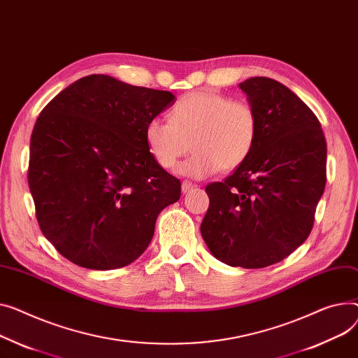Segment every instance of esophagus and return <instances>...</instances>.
Here are the masks:
<instances>
[{
    "mask_svg": "<svg viewBox=\"0 0 358 358\" xmlns=\"http://www.w3.org/2000/svg\"><path fill=\"white\" fill-rule=\"evenodd\" d=\"M193 188H194V184H193V182H189V181H182V184H181L182 193H188L189 189H193Z\"/></svg>",
    "mask_w": 358,
    "mask_h": 358,
    "instance_id": "1",
    "label": "esophagus"
}]
</instances>
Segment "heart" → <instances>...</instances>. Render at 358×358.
Segmentation results:
<instances>
[{
	"label": "heart",
	"instance_id": "obj_1",
	"mask_svg": "<svg viewBox=\"0 0 358 358\" xmlns=\"http://www.w3.org/2000/svg\"><path fill=\"white\" fill-rule=\"evenodd\" d=\"M259 134L256 109L246 101L222 93L193 92L170 110V122L154 117L145 127V142L154 161L171 170L189 150L194 154L178 166V173L207 178L233 171L249 158Z\"/></svg>",
	"mask_w": 358,
	"mask_h": 358
}]
</instances>
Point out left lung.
<instances>
[{
	"label": "left lung",
	"mask_w": 358,
	"mask_h": 358,
	"mask_svg": "<svg viewBox=\"0 0 358 358\" xmlns=\"http://www.w3.org/2000/svg\"><path fill=\"white\" fill-rule=\"evenodd\" d=\"M259 117L249 158L223 182H210L201 236L230 266L266 268L309 236L327 182V142L315 113L269 78L239 85Z\"/></svg>",
	"instance_id": "1"
}]
</instances>
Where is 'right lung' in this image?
<instances>
[{
  "instance_id": "add662e5",
  "label": "right lung",
  "mask_w": 358,
  "mask_h": 358,
  "mask_svg": "<svg viewBox=\"0 0 358 358\" xmlns=\"http://www.w3.org/2000/svg\"><path fill=\"white\" fill-rule=\"evenodd\" d=\"M176 101L171 92L106 75L82 78L37 117L29 187L41 233L71 264L124 268L148 248L162 208L181 182L151 157L147 124Z\"/></svg>"
}]
</instances>
